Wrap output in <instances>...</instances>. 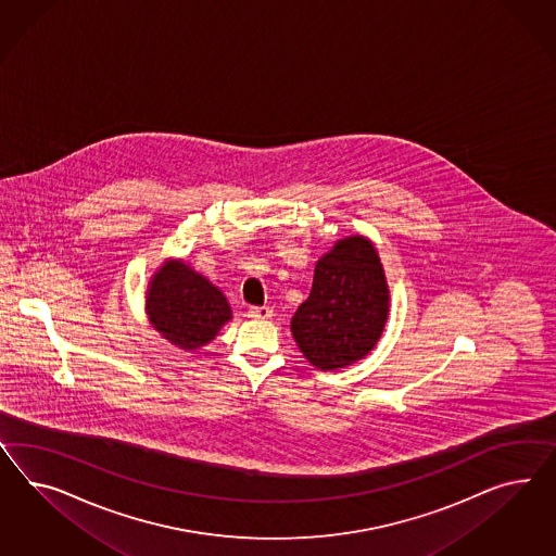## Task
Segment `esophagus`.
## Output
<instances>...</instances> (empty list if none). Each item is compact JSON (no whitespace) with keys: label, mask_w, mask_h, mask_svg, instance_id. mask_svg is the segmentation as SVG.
Wrapping results in <instances>:
<instances>
[{"label":"esophagus","mask_w":556,"mask_h":556,"mask_svg":"<svg viewBox=\"0 0 556 556\" xmlns=\"http://www.w3.org/2000/svg\"><path fill=\"white\" fill-rule=\"evenodd\" d=\"M249 317L253 319H270L273 317V309L263 305V307H249Z\"/></svg>","instance_id":"34e87169"}]
</instances>
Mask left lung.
I'll list each match as a JSON object with an SVG mask.
<instances>
[{"label":"left lung","mask_w":556,"mask_h":556,"mask_svg":"<svg viewBox=\"0 0 556 556\" xmlns=\"http://www.w3.org/2000/svg\"><path fill=\"white\" fill-rule=\"evenodd\" d=\"M391 309V289L372 240H336L314 270L309 298L291 317L293 340L319 370H338L368 356Z\"/></svg>","instance_id":"8db88e82"}]
</instances>
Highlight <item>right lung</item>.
<instances>
[{
    "instance_id": "1",
    "label": "right lung",
    "mask_w": 556,
    "mask_h": 556,
    "mask_svg": "<svg viewBox=\"0 0 556 556\" xmlns=\"http://www.w3.org/2000/svg\"><path fill=\"white\" fill-rule=\"evenodd\" d=\"M146 314L153 330L186 352L211 344L232 319L225 293L181 258H167L151 275Z\"/></svg>"
}]
</instances>
